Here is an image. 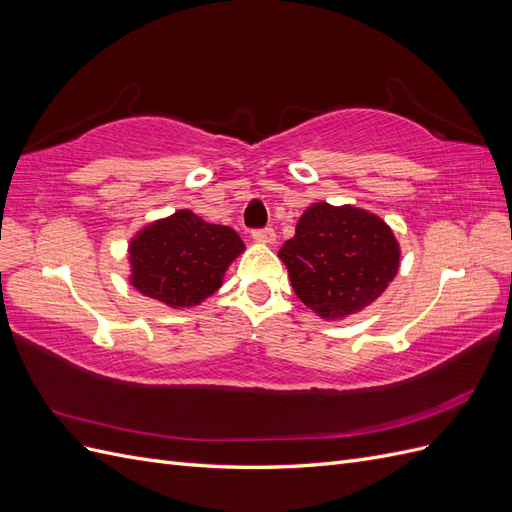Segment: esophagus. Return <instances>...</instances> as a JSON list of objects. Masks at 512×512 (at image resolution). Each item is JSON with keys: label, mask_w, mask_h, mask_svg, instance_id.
Masks as SVG:
<instances>
[{"label": "esophagus", "mask_w": 512, "mask_h": 512, "mask_svg": "<svg viewBox=\"0 0 512 512\" xmlns=\"http://www.w3.org/2000/svg\"><path fill=\"white\" fill-rule=\"evenodd\" d=\"M252 239L258 241V243L273 245L277 237H275V230L273 228H256V230H252Z\"/></svg>", "instance_id": "obj_1"}]
</instances>
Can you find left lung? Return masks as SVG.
I'll use <instances>...</instances> for the list:
<instances>
[{"label": "left lung", "instance_id": "1", "mask_svg": "<svg viewBox=\"0 0 512 512\" xmlns=\"http://www.w3.org/2000/svg\"><path fill=\"white\" fill-rule=\"evenodd\" d=\"M280 258L297 297L324 320L374 303L399 269V243L378 215L350 205L309 207Z\"/></svg>", "mask_w": 512, "mask_h": 512}]
</instances>
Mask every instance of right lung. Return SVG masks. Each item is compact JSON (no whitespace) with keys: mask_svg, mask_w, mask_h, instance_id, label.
<instances>
[{"mask_svg":"<svg viewBox=\"0 0 512 512\" xmlns=\"http://www.w3.org/2000/svg\"><path fill=\"white\" fill-rule=\"evenodd\" d=\"M245 245L235 230L209 224L190 209L145 226L130 241L132 286L170 307H192L222 286Z\"/></svg>","mask_w":512,"mask_h":512,"instance_id":"obj_1","label":"right lung"}]
</instances>
